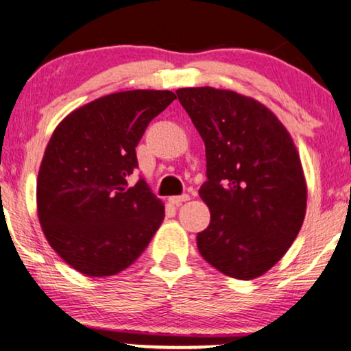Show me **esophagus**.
I'll return each mask as SVG.
<instances>
[{
    "instance_id": "esophagus-1",
    "label": "esophagus",
    "mask_w": 351,
    "mask_h": 351,
    "mask_svg": "<svg viewBox=\"0 0 351 351\" xmlns=\"http://www.w3.org/2000/svg\"><path fill=\"white\" fill-rule=\"evenodd\" d=\"M186 201H190V196H188V194H182V196H172V197H169V202L172 204V206H176V207L182 206V204L186 202Z\"/></svg>"
}]
</instances>
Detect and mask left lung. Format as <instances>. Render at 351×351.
Here are the masks:
<instances>
[{
  "label": "left lung",
  "mask_w": 351,
  "mask_h": 351,
  "mask_svg": "<svg viewBox=\"0 0 351 351\" xmlns=\"http://www.w3.org/2000/svg\"><path fill=\"white\" fill-rule=\"evenodd\" d=\"M182 106L206 144L199 196L210 224L197 250L226 276L250 281L281 261L306 217L307 185L292 136L271 110L229 89L182 88Z\"/></svg>",
  "instance_id": "left-lung-1"
}]
</instances>
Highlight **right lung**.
Segmentation results:
<instances>
[{
	"mask_svg": "<svg viewBox=\"0 0 351 351\" xmlns=\"http://www.w3.org/2000/svg\"><path fill=\"white\" fill-rule=\"evenodd\" d=\"M176 100L134 89L95 99L58 123L37 176V217L50 246L84 276L121 273L143 254L165 206L143 179L127 188L149 122Z\"/></svg>",
	"mask_w": 351,
	"mask_h": 351,
	"instance_id": "1",
	"label": "right lung"
}]
</instances>
